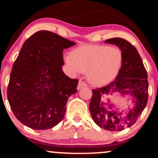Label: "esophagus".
Returning a JSON list of instances; mask_svg holds the SVG:
<instances>
[{
    "label": "esophagus",
    "instance_id": "34e87169",
    "mask_svg": "<svg viewBox=\"0 0 158 158\" xmlns=\"http://www.w3.org/2000/svg\"><path fill=\"white\" fill-rule=\"evenodd\" d=\"M86 86H87V84L85 82V81H81V80H79V84H78L77 88H78V89H81V88H84V87H86Z\"/></svg>",
    "mask_w": 158,
    "mask_h": 158
}]
</instances>
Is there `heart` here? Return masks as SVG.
<instances>
[{
	"mask_svg": "<svg viewBox=\"0 0 158 158\" xmlns=\"http://www.w3.org/2000/svg\"><path fill=\"white\" fill-rule=\"evenodd\" d=\"M65 61L75 73H87L92 84L101 85L113 80L120 70L122 51L108 45H86L76 49Z\"/></svg>",
	"mask_w": 158,
	"mask_h": 158,
	"instance_id": "heart-1",
	"label": "heart"
}]
</instances>
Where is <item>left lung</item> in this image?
Listing matches in <instances>:
<instances>
[{
  "label": "left lung",
  "mask_w": 158,
  "mask_h": 158,
  "mask_svg": "<svg viewBox=\"0 0 158 158\" xmlns=\"http://www.w3.org/2000/svg\"><path fill=\"white\" fill-rule=\"evenodd\" d=\"M105 42L114 44L120 48L123 62L115 80L102 88L92 90L89 104L91 117L97 126L108 131H117L135 124L139 119L148 102V82L146 68L137 49L129 41L121 38H113ZM118 91L121 94L129 93L135 98V106L124 116L122 112L111 111L113 105L105 108L101 102V96Z\"/></svg>",
  "instance_id": "1"
}]
</instances>
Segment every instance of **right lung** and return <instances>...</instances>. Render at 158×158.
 I'll use <instances>...</instances> for the list:
<instances>
[{"mask_svg":"<svg viewBox=\"0 0 158 158\" xmlns=\"http://www.w3.org/2000/svg\"><path fill=\"white\" fill-rule=\"evenodd\" d=\"M76 44L41 30L23 43L11 71L7 98L14 115L35 130L56 126L64 118L68 98L79 80L64 73L63 50Z\"/></svg>","mask_w":158,"mask_h":158,"instance_id":"obj_1","label":"right lung"}]
</instances>
